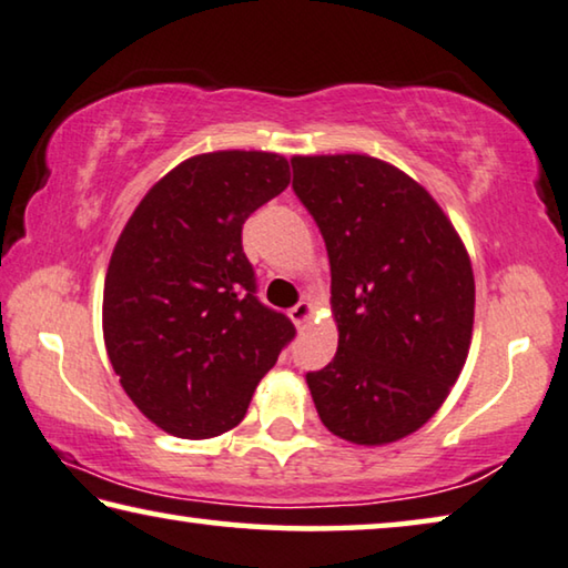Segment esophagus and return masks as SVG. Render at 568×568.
I'll list each match as a JSON object with an SVG mask.
<instances>
[{
    "label": "esophagus",
    "mask_w": 568,
    "mask_h": 568,
    "mask_svg": "<svg viewBox=\"0 0 568 568\" xmlns=\"http://www.w3.org/2000/svg\"><path fill=\"white\" fill-rule=\"evenodd\" d=\"M291 318H293V323L295 326H305V323H308L311 318H313V303H308V301H301V303H295L293 308H291Z\"/></svg>",
    "instance_id": "esophagus-1"
}]
</instances>
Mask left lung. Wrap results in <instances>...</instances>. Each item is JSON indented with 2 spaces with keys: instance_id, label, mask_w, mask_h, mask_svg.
I'll list each match as a JSON object with an SVG mask.
<instances>
[{
  "instance_id": "left-lung-1",
  "label": "left lung",
  "mask_w": 568,
  "mask_h": 568,
  "mask_svg": "<svg viewBox=\"0 0 568 568\" xmlns=\"http://www.w3.org/2000/svg\"><path fill=\"white\" fill-rule=\"evenodd\" d=\"M293 192L331 263L336 356L305 382L318 417L356 445L412 435L447 399L473 336L470 257L439 204L362 154L295 156Z\"/></svg>"
}]
</instances>
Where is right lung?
<instances>
[{
	"label": "right lung",
	"mask_w": 568,
	"mask_h": 568,
	"mask_svg": "<svg viewBox=\"0 0 568 568\" xmlns=\"http://www.w3.org/2000/svg\"><path fill=\"white\" fill-rule=\"evenodd\" d=\"M291 184L265 151L186 159L125 222L103 287V338L133 404L169 435L240 425L252 392L295 338L257 298L242 224Z\"/></svg>",
	"instance_id": "add662e5"
}]
</instances>
